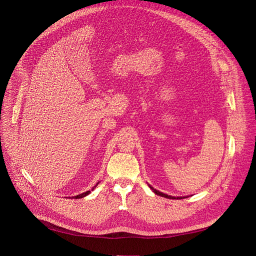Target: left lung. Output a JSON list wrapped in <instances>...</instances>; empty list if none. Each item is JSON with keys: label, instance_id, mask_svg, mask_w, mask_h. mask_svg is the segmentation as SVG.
Segmentation results:
<instances>
[{"label": "left lung", "instance_id": "8db88e82", "mask_svg": "<svg viewBox=\"0 0 256 256\" xmlns=\"http://www.w3.org/2000/svg\"><path fill=\"white\" fill-rule=\"evenodd\" d=\"M148 186L150 188V189L156 194V195H158V196H162V197H165V198H169V199H182V198H186L184 196V197H176V196H171V195H167V194H165V193H162V192H160V191H158V190H156V189H154V186H152L150 184H148Z\"/></svg>", "mask_w": 256, "mask_h": 256}]
</instances>
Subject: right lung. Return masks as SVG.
Masks as SVG:
<instances>
[{
  "mask_svg": "<svg viewBox=\"0 0 256 256\" xmlns=\"http://www.w3.org/2000/svg\"><path fill=\"white\" fill-rule=\"evenodd\" d=\"M100 184V182L94 186L93 188H92V190L91 191H93L94 189H96V188L98 186V184ZM91 191H87V192H84V193H82V194H80V195H76V196H74V197H67V198H74V199H78V198H83V197H85V196H87V195H89L90 193H91Z\"/></svg>",
  "mask_w": 256,
  "mask_h": 256,
  "instance_id": "1",
  "label": "right lung"
}]
</instances>
